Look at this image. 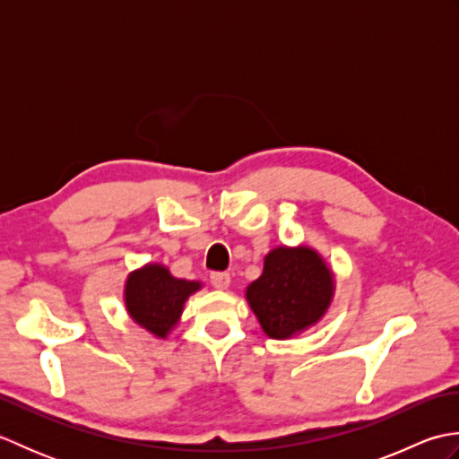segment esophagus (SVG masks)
I'll list each match as a JSON object with an SVG mask.
<instances>
[{
    "mask_svg": "<svg viewBox=\"0 0 459 459\" xmlns=\"http://www.w3.org/2000/svg\"><path fill=\"white\" fill-rule=\"evenodd\" d=\"M209 280H211L212 288H217V290H227L230 286V276L227 274V272H212Z\"/></svg>",
    "mask_w": 459,
    "mask_h": 459,
    "instance_id": "1",
    "label": "esophagus"
}]
</instances>
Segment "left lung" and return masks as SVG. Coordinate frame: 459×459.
Listing matches in <instances>:
<instances>
[{
    "instance_id": "obj_1",
    "label": "left lung",
    "mask_w": 459,
    "mask_h": 459,
    "mask_svg": "<svg viewBox=\"0 0 459 459\" xmlns=\"http://www.w3.org/2000/svg\"><path fill=\"white\" fill-rule=\"evenodd\" d=\"M333 296V278L325 262L309 248H276L264 272L247 290L248 304L262 329L284 339L314 325Z\"/></svg>"
}]
</instances>
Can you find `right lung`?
Listing matches in <instances>:
<instances>
[{"label":"right lung","instance_id":"add662e5","mask_svg":"<svg viewBox=\"0 0 459 459\" xmlns=\"http://www.w3.org/2000/svg\"><path fill=\"white\" fill-rule=\"evenodd\" d=\"M201 288L199 281L173 278L160 264L134 272L126 284V306L135 324L165 337L178 324L185 299Z\"/></svg>","mask_w":459,"mask_h":459}]
</instances>
